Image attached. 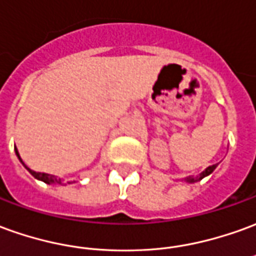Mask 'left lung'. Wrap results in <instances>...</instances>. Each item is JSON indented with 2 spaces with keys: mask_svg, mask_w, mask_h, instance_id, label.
I'll list each match as a JSON object with an SVG mask.
<instances>
[{
  "mask_svg": "<svg viewBox=\"0 0 256 256\" xmlns=\"http://www.w3.org/2000/svg\"><path fill=\"white\" fill-rule=\"evenodd\" d=\"M216 166H218V164H215V165H212V166H209V168H206L205 170L200 174V176H190V178H187L186 180L187 182H190V183H196V182H198V180H201V178H204L205 176H208V174H210L212 172L215 170L216 169Z\"/></svg>",
  "mask_w": 256,
  "mask_h": 256,
  "instance_id": "obj_1",
  "label": "left lung"
}]
</instances>
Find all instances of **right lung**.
I'll use <instances>...</instances> for the list:
<instances>
[{
    "label": "right lung",
    "instance_id": "obj_1",
    "mask_svg": "<svg viewBox=\"0 0 256 256\" xmlns=\"http://www.w3.org/2000/svg\"><path fill=\"white\" fill-rule=\"evenodd\" d=\"M15 151H16V155H18V158L20 159V156H19V154H18V150L15 148ZM20 162H22V159H20ZM23 164V162H22ZM24 165V164H23ZM24 168L28 169L33 176H34L36 178H38V180H41V182H44V183H56V184H64V182H62V178H56V176H52V174H47V173H40V172H34V170H32V169H28V166L24 165Z\"/></svg>",
    "mask_w": 256,
    "mask_h": 256
}]
</instances>
